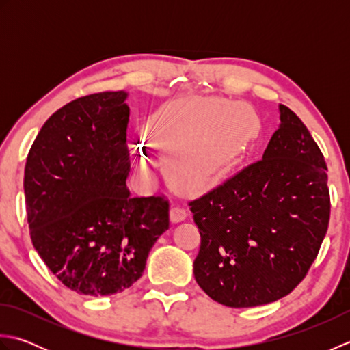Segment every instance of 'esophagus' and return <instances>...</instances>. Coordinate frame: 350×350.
<instances>
[{"instance_id": "34e87169", "label": "esophagus", "mask_w": 350, "mask_h": 350, "mask_svg": "<svg viewBox=\"0 0 350 350\" xmlns=\"http://www.w3.org/2000/svg\"><path fill=\"white\" fill-rule=\"evenodd\" d=\"M187 209L182 206H173L170 211V219L171 222H180L187 218Z\"/></svg>"}]
</instances>
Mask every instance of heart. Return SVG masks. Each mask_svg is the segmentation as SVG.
<instances>
[{
    "label": "heart",
    "mask_w": 350,
    "mask_h": 350,
    "mask_svg": "<svg viewBox=\"0 0 350 350\" xmlns=\"http://www.w3.org/2000/svg\"><path fill=\"white\" fill-rule=\"evenodd\" d=\"M260 132V117L250 103L219 98H183L159 108L150 135L163 153V170L176 188L196 192L217 183ZM138 168L148 173L152 159L138 154Z\"/></svg>",
    "instance_id": "b5f03b06"
}]
</instances>
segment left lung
<instances>
[{
  "label": "left lung",
  "mask_w": 350,
  "mask_h": 350,
  "mask_svg": "<svg viewBox=\"0 0 350 350\" xmlns=\"http://www.w3.org/2000/svg\"><path fill=\"white\" fill-rule=\"evenodd\" d=\"M280 120L263 159L188 203L202 236L194 277L222 306L284 298L306 278L328 230L323 154L292 109L280 105Z\"/></svg>",
  "instance_id": "8db88e82"
}]
</instances>
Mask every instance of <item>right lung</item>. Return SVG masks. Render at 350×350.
Segmentation results:
<instances>
[{"label":"right lung","instance_id":"1","mask_svg":"<svg viewBox=\"0 0 350 350\" xmlns=\"http://www.w3.org/2000/svg\"><path fill=\"white\" fill-rule=\"evenodd\" d=\"M124 92L78 98L52 114L29 148V236L49 271L81 295L123 292L168 230L165 197H131Z\"/></svg>","mask_w":350,"mask_h":350}]
</instances>
